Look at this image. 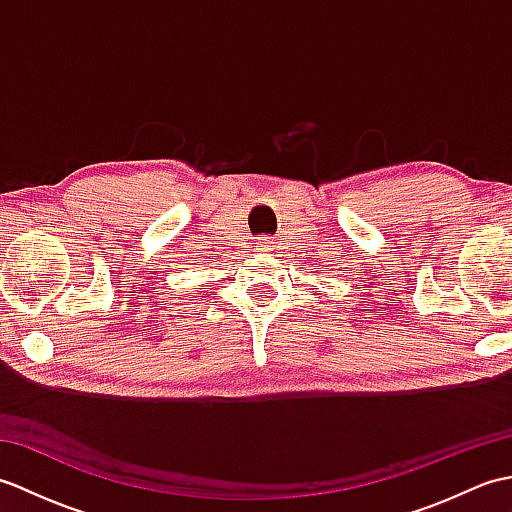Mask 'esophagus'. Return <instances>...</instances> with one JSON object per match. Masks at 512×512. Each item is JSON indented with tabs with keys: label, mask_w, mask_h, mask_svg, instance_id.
<instances>
[{
	"label": "esophagus",
	"mask_w": 512,
	"mask_h": 512,
	"mask_svg": "<svg viewBox=\"0 0 512 512\" xmlns=\"http://www.w3.org/2000/svg\"><path fill=\"white\" fill-rule=\"evenodd\" d=\"M259 246V250H270V242H268V237H262V239H259V242H257Z\"/></svg>",
	"instance_id": "esophagus-1"
}]
</instances>
